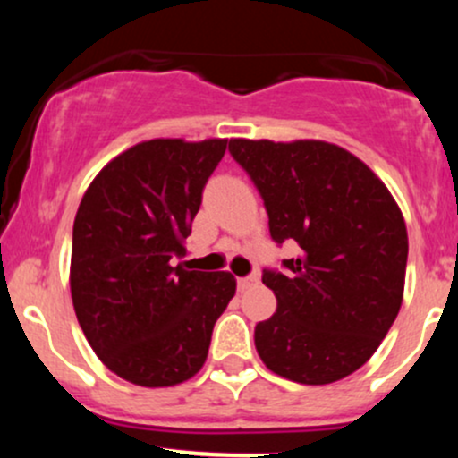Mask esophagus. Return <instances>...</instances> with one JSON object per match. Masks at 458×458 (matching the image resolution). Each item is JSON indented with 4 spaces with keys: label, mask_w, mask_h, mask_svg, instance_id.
<instances>
[{
    "label": "esophagus",
    "mask_w": 458,
    "mask_h": 458,
    "mask_svg": "<svg viewBox=\"0 0 458 458\" xmlns=\"http://www.w3.org/2000/svg\"><path fill=\"white\" fill-rule=\"evenodd\" d=\"M256 282H259V277H256V276L239 277V280H236V286H239V291H247V288H250V286H254Z\"/></svg>",
    "instance_id": "34e87169"
}]
</instances>
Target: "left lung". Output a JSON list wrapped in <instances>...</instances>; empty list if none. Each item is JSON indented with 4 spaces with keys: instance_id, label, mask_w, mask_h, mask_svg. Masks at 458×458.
<instances>
[{
    "instance_id": "obj_1",
    "label": "left lung",
    "mask_w": 458,
    "mask_h": 458,
    "mask_svg": "<svg viewBox=\"0 0 458 458\" xmlns=\"http://www.w3.org/2000/svg\"><path fill=\"white\" fill-rule=\"evenodd\" d=\"M230 155L265 199L276 243L297 241L284 273L265 269L277 299L254 331L271 372L327 386L379 349L398 317L407 225L396 199L364 161L320 140H230Z\"/></svg>"
}]
</instances>
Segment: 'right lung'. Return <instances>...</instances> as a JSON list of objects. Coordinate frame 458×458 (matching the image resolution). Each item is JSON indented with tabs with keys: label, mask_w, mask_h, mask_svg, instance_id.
<instances>
[{
	"label": "right lung",
	"mask_w": 458,
	"mask_h": 458,
	"mask_svg": "<svg viewBox=\"0 0 458 458\" xmlns=\"http://www.w3.org/2000/svg\"><path fill=\"white\" fill-rule=\"evenodd\" d=\"M225 144L140 141L98 172L77 208L72 308L98 360L135 386L191 379L234 297L233 273L174 267Z\"/></svg>",
	"instance_id": "1"
}]
</instances>
